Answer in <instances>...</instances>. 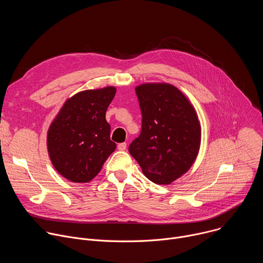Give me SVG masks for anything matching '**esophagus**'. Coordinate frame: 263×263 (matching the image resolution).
I'll return each instance as SVG.
<instances>
[{
	"label": "esophagus",
	"mask_w": 263,
	"mask_h": 263,
	"mask_svg": "<svg viewBox=\"0 0 263 263\" xmlns=\"http://www.w3.org/2000/svg\"><path fill=\"white\" fill-rule=\"evenodd\" d=\"M126 147H127V143L126 142H122V143L118 144V148L120 149V151H125Z\"/></svg>",
	"instance_id": "obj_1"
}]
</instances>
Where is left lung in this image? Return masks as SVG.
<instances>
[{
  "label": "left lung",
  "mask_w": 263,
  "mask_h": 263,
  "mask_svg": "<svg viewBox=\"0 0 263 263\" xmlns=\"http://www.w3.org/2000/svg\"><path fill=\"white\" fill-rule=\"evenodd\" d=\"M142 124L129 152L143 175L160 185L171 184L189 171L201 144V125L185 95L168 83L135 87Z\"/></svg>",
  "instance_id": "left-lung-1"
}]
</instances>
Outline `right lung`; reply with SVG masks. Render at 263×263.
<instances>
[{"label": "right lung", "instance_id": "add662e5", "mask_svg": "<svg viewBox=\"0 0 263 263\" xmlns=\"http://www.w3.org/2000/svg\"><path fill=\"white\" fill-rule=\"evenodd\" d=\"M117 88L107 86L73 95L65 101L47 136L50 159L55 170L76 183L91 181L115 152L110 140L106 110Z\"/></svg>", "mask_w": 263, "mask_h": 263}]
</instances>
